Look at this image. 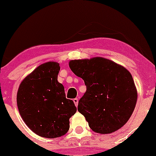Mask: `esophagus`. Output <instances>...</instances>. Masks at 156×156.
<instances>
[{"mask_svg":"<svg viewBox=\"0 0 156 156\" xmlns=\"http://www.w3.org/2000/svg\"><path fill=\"white\" fill-rule=\"evenodd\" d=\"M73 102H74V103H75V106H78V98L74 99V100H73Z\"/></svg>","mask_w":156,"mask_h":156,"instance_id":"esophagus-1","label":"esophagus"}]
</instances>
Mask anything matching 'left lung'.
Returning a JSON list of instances; mask_svg holds the SVG:
<instances>
[{"mask_svg": "<svg viewBox=\"0 0 156 156\" xmlns=\"http://www.w3.org/2000/svg\"><path fill=\"white\" fill-rule=\"evenodd\" d=\"M69 66L87 87L78 102V110L92 130L106 134L123 127L137 100V90L130 72L100 56L70 60Z\"/></svg>", "mask_w": 156, "mask_h": 156, "instance_id": "1", "label": "left lung"}]
</instances>
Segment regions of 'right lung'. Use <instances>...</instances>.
Masks as SVG:
<instances>
[{
    "label": "right lung",
    "mask_w": 156,
    "mask_h": 156,
    "mask_svg": "<svg viewBox=\"0 0 156 156\" xmlns=\"http://www.w3.org/2000/svg\"><path fill=\"white\" fill-rule=\"evenodd\" d=\"M60 70L56 62L41 64L20 83L16 95L22 119L30 130L45 138L63 136L69 129V119L76 112L74 102L66 97L57 81Z\"/></svg>",
    "instance_id": "right-lung-1"
}]
</instances>
